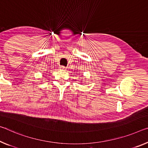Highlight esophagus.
Masks as SVG:
<instances>
[{
  "mask_svg": "<svg viewBox=\"0 0 148 148\" xmlns=\"http://www.w3.org/2000/svg\"><path fill=\"white\" fill-rule=\"evenodd\" d=\"M60 69L61 70H66V68L65 66H60Z\"/></svg>",
  "mask_w": 148,
  "mask_h": 148,
  "instance_id": "esophagus-1",
  "label": "esophagus"
}]
</instances>
